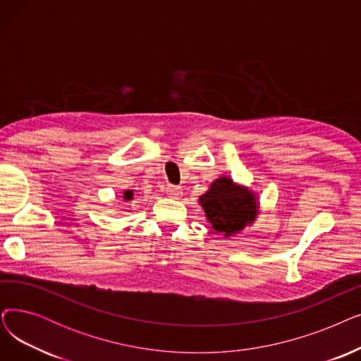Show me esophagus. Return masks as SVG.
Masks as SVG:
<instances>
[{
    "mask_svg": "<svg viewBox=\"0 0 361 361\" xmlns=\"http://www.w3.org/2000/svg\"><path fill=\"white\" fill-rule=\"evenodd\" d=\"M165 193H166L169 197H172V199H180V197H181V195H183V192H181L180 187H177V185H171V184H168V185L165 187Z\"/></svg>",
    "mask_w": 361,
    "mask_h": 361,
    "instance_id": "34e87169",
    "label": "esophagus"
}]
</instances>
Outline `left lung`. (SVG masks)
<instances>
[{
  "instance_id": "obj_1",
  "label": "left lung",
  "mask_w": 361,
  "mask_h": 361,
  "mask_svg": "<svg viewBox=\"0 0 361 361\" xmlns=\"http://www.w3.org/2000/svg\"><path fill=\"white\" fill-rule=\"evenodd\" d=\"M199 203L212 231L224 238H231L254 224L259 214L257 195L226 176L209 185L208 192L199 197Z\"/></svg>"
}]
</instances>
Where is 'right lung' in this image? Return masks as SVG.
<instances>
[{
  "mask_svg": "<svg viewBox=\"0 0 361 361\" xmlns=\"http://www.w3.org/2000/svg\"><path fill=\"white\" fill-rule=\"evenodd\" d=\"M122 197H123V200H133V197H134V192L133 190H125L123 192V195H122Z\"/></svg>",
  "mask_w": 361,
  "mask_h": 361,
  "instance_id": "1",
  "label": "right lung"
}]
</instances>
